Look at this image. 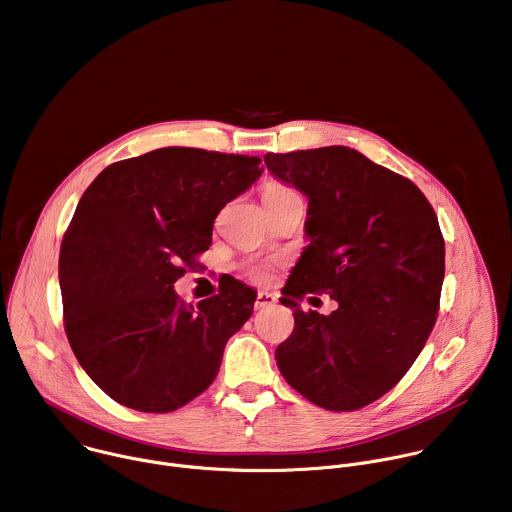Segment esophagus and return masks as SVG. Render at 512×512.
<instances>
[{
  "label": "esophagus",
  "mask_w": 512,
  "mask_h": 512,
  "mask_svg": "<svg viewBox=\"0 0 512 512\" xmlns=\"http://www.w3.org/2000/svg\"><path fill=\"white\" fill-rule=\"evenodd\" d=\"M277 304L275 294H269V291H259L255 298V310H265V308H273Z\"/></svg>",
  "instance_id": "obj_1"
}]
</instances>
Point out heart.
<instances>
[{"label": "heart", "instance_id": "heart-1", "mask_svg": "<svg viewBox=\"0 0 512 512\" xmlns=\"http://www.w3.org/2000/svg\"><path fill=\"white\" fill-rule=\"evenodd\" d=\"M289 196H298L296 190H291L289 186L285 184H279V182H267L263 186V200L265 204H271V202H279V200H285ZM247 275L255 281H267L269 275H271V265L269 263H253L247 267Z\"/></svg>", "mask_w": 512, "mask_h": 512}]
</instances>
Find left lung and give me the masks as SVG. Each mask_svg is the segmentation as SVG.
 <instances>
[{"instance_id":"left-lung-1","label":"left lung","mask_w":512,"mask_h":512,"mask_svg":"<svg viewBox=\"0 0 512 512\" xmlns=\"http://www.w3.org/2000/svg\"><path fill=\"white\" fill-rule=\"evenodd\" d=\"M263 160L310 198V245L281 289L294 332L275 350L277 367L318 407H367L405 377L437 320L446 243L433 206L411 180L344 145ZM306 293H328L339 308L304 313Z\"/></svg>"}]
</instances>
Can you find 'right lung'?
I'll return each instance as SVG.
<instances>
[{"label":"right lung","instance_id":"add662e5","mask_svg":"<svg viewBox=\"0 0 512 512\" xmlns=\"http://www.w3.org/2000/svg\"><path fill=\"white\" fill-rule=\"evenodd\" d=\"M261 158L162 148L107 166L85 190L58 259L64 332L117 403L170 413L210 387L251 318L237 279L196 308L174 283L212 243L216 214L261 176Z\"/></svg>","mask_w":512,"mask_h":512}]
</instances>
